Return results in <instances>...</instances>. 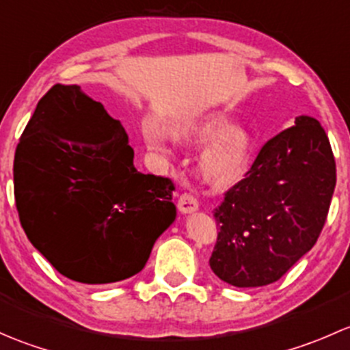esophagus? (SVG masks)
Instances as JSON below:
<instances>
[{
	"label": "esophagus",
	"instance_id": "obj_1",
	"mask_svg": "<svg viewBox=\"0 0 350 350\" xmlns=\"http://www.w3.org/2000/svg\"><path fill=\"white\" fill-rule=\"evenodd\" d=\"M178 208L181 213H191L198 210V200L191 193H183L178 200Z\"/></svg>",
	"mask_w": 350,
	"mask_h": 350
}]
</instances>
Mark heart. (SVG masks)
<instances>
[{
  "label": "heart",
  "mask_w": 350,
  "mask_h": 350,
  "mask_svg": "<svg viewBox=\"0 0 350 350\" xmlns=\"http://www.w3.org/2000/svg\"><path fill=\"white\" fill-rule=\"evenodd\" d=\"M203 159V167L211 178L218 181H234L241 178L249 164L250 142L249 137L241 130H228V122L224 118H211L188 130L189 135H195L201 140H210L221 135ZM149 142L157 149L167 146V133L162 129L149 130Z\"/></svg>",
  "instance_id": "obj_1"
}]
</instances>
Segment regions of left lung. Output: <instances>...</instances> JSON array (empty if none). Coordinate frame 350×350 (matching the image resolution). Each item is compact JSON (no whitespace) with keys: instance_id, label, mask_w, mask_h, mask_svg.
<instances>
[{"instance_id":"1","label":"left lung","mask_w":350,"mask_h":350,"mask_svg":"<svg viewBox=\"0 0 350 350\" xmlns=\"http://www.w3.org/2000/svg\"><path fill=\"white\" fill-rule=\"evenodd\" d=\"M335 159L319 120L298 116L260 147L215 208L210 267L237 288L276 283L319 241L335 189Z\"/></svg>"}]
</instances>
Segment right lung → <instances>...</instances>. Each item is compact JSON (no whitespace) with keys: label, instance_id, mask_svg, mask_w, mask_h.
<instances>
[{"label":"right lung","instance_id":"right-lung-1","mask_svg":"<svg viewBox=\"0 0 350 350\" xmlns=\"http://www.w3.org/2000/svg\"><path fill=\"white\" fill-rule=\"evenodd\" d=\"M28 241L69 280L108 284L140 273L174 221L172 179L142 174L118 120L79 86L42 96L13 162Z\"/></svg>","mask_w":350,"mask_h":350}]
</instances>
